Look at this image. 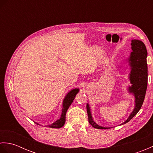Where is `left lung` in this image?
<instances>
[{
	"label": "left lung",
	"instance_id": "left-lung-1",
	"mask_svg": "<svg viewBox=\"0 0 153 153\" xmlns=\"http://www.w3.org/2000/svg\"><path fill=\"white\" fill-rule=\"evenodd\" d=\"M131 45L132 52L131 53L130 56L128 58V61L129 62V66H131V72L129 74V78L132 85L129 87L128 90L129 93H132L135 96V106L129 118L121 125L128 122L139 111L143 103L146 91L147 88L148 69L147 63V48H146L145 44L141 41L137 39L132 40ZM87 115H88L89 122L93 128L101 129L110 128L99 126L93 121L91 114L90 107L88 104L87 105Z\"/></svg>",
	"mask_w": 153,
	"mask_h": 153
}]
</instances>
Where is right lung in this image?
Masks as SVG:
<instances>
[{
  "label": "right lung",
  "instance_id": "add662e5",
  "mask_svg": "<svg viewBox=\"0 0 153 153\" xmlns=\"http://www.w3.org/2000/svg\"><path fill=\"white\" fill-rule=\"evenodd\" d=\"M79 89H74L71 90L67 94V95L65 97V99H64L63 101V107H62V114L61 117L59 120H56V122H54L53 123H52L51 125H48L47 126V127H49V128H60L62 127L65 122H66V114L67 110L69 108V106L71 105V104L72 103L73 100H74L75 97H76V94L79 92ZM35 123H37V125H39V123L35 122Z\"/></svg>",
  "mask_w": 153,
  "mask_h": 153
}]
</instances>
